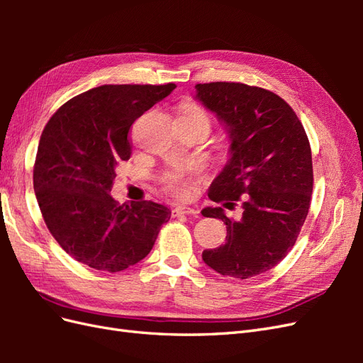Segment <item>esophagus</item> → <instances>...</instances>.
I'll return each instance as SVG.
<instances>
[{
	"label": "esophagus",
	"mask_w": 363,
	"mask_h": 363,
	"mask_svg": "<svg viewBox=\"0 0 363 363\" xmlns=\"http://www.w3.org/2000/svg\"><path fill=\"white\" fill-rule=\"evenodd\" d=\"M196 213H199V211L189 206H177L175 208H172V215H196Z\"/></svg>",
	"instance_id": "34e87169"
}]
</instances>
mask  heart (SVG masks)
<instances>
[{
	"instance_id": "1",
	"label": "heart",
	"mask_w": 363,
	"mask_h": 363,
	"mask_svg": "<svg viewBox=\"0 0 363 363\" xmlns=\"http://www.w3.org/2000/svg\"><path fill=\"white\" fill-rule=\"evenodd\" d=\"M188 115H200L207 118L206 112L200 106H196L194 103H184L182 106V115L180 116H188ZM164 186L167 189L174 194L179 199H189L194 194V172H184L179 171L169 174L167 179H164Z\"/></svg>"
}]
</instances>
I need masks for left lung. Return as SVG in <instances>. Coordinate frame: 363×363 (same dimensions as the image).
<instances>
[{"label": "left lung", "mask_w": 363, "mask_h": 363, "mask_svg": "<svg viewBox=\"0 0 363 363\" xmlns=\"http://www.w3.org/2000/svg\"><path fill=\"white\" fill-rule=\"evenodd\" d=\"M195 89L230 138V159L208 199L227 208L240 201L244 211L235 221L221 207L203 208L227 227L225 244L204 250L203 260L221 276L255 277L286 257L306 221L313 189L309 139L292 107L271 91L227 82Z\"/></svg>", "instance_id": "left-lung-1"}]
</instances>
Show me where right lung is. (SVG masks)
I'll list each match as a JSON object with an SVG mask.
<instances>
[{
    "label": "right lung",
    "instance_id": "obj_1",
    "mask_svg": "<svg viewBox=\"0 0 363 363\" xmlns=\"http://www.w3.org/2000/svg\"><path fill=\"white\" fill-rule=\"evenodd\" d=\"M174 89V83L98 86L65 103L43 128L33 169L39 208L52 238L83 265L127 269L169 221L167 206H119L111 191L118 164L131 155V124Z\"/></svg>",
    "mask_w": 363,
    "mask_h": 363
}]
</instances>
